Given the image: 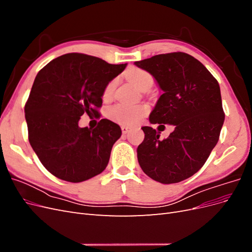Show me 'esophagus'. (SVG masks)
Returning a JSON list of instances; mask_svg holds the SVG:
<instances>
[{
  "label": "esophagus",
  "mask_w": 252,
  "mask_h": 252,
  "mask_svg": "<svg viewBox=\"0 0 252 252\" xmlns=\"http://www.w3.org/2000/svg\"><path fill=\"white\" fill-rule=\"evenodd\" d=\"M122 128V132H123V134H126L129 130H130V127H128V126H125V125H123L121 127Z\"/></svg>",
  "instance_id": "34e87169"
}]
</instances>
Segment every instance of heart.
I'll return each instance as SVG.
<instances>
[{
	"label": "heart",
	"instance_id": "heart-1",
	"mask_svg": "<svg viewBox=\"0 0 252 252\" xmlns=\"http://www.w3.org/2000/svg\"><path fill=\"white\" fill-rule=\"evenodd\" d=\"M128 80L130 81L133 85L143 90L145 87L148 85H152L154 79H152L151 74L143 69L139 68H133V69H129L126 72ZM116 80L110 81L107 85H106L103 91V97L108 100L113 94L114 87H116ZM149 108L146 105H129L125 103H119L111 106L107 111V116L110 120L116 122L118 124L125 125V126H133L138 124L142 118L146 116Z\"/></svg>",
	"mask_w": 252,
	"mask_h": 252
}]
</instances>
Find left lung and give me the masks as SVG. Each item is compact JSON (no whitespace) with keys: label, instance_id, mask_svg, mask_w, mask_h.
Here are the masks:
<instances>
[{"label":"left lung","instance_id":"1","mask_svg":"<svg viewBox=\"0 0 252 252\" xmlns=\"http://www.w3.org/2000/svg\"><path fill=\"white\" fill-rule=\"evenodd\" d=\"M134 64L152 74L163 90L150 123L175 127L164 140L156 129L142 127L145 138L136 150L139 164L162 184L184 181L202 168L219 141L225 120L219 83L200 61L185 52L158 55Z\"/></svg>","mask_w":252,"mask_h":252}]
</instances>
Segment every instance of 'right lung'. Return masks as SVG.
Wrapping results in <instances>:
<instances>
[{"label": "right lung", "mask_w": 252, "mask_h": 252, "mask_svg": "<svg viewBox=\"0 0 252 252\" xmlns=\"http://www.w3.org/2000/svg\"><path fill=\"white\" fill-rule=\"evenodd\" d=\"M126 65L73 52L52 60L36 74L25 104L28 140L55 177L80 183L106 168L120 126L102 119L94 129L81 128L79 121L84 113L100 118L103 91Z\"/></svg>", "instance_id": "obj_1"}]
</instances>
